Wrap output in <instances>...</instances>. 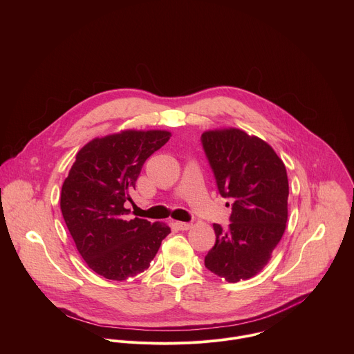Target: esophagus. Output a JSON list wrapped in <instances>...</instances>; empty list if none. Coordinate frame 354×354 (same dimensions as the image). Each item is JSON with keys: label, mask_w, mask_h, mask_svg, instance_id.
<instances>
[{"label": "esophagus", "mask_w": 354, "mask_h": 354, "mask_svg": "<svg viewBox=\"0 0 354 354\" xmlns=\"http://www.w3.org/2000/svg\"><path fill=\"white\" fill-rule=\"evenodd\" d=\"M176 227L180 230V231H187L190 230L193 225L190 223H183V221H176Z\"/></svg>", "instance_id": "esophagus-1"}]
</instances>
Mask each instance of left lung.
I'll return each mask as SVG.
<instances>
[{
	"label": "left lung",
	"instance_id": "obj_1",
	"mask_svg": "<svg viewBox=\"0 0 354 354\" xmlns=\"http://www.w3.org/2000/svg\"><path fill=\"white\" fill-rule=\"evenodd\" d=\"M201 142L220 194L232 200L228 228L213 224L216 243L205 265L228 283L248 280L269 263L286 230V165L265 140L241 129L207 130Z\"/></svg>",
	"mask_w": 354,
	"mask_h": 354
}]
</instances>
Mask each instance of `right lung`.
<instances>
[{"label": "right lung", "instance_id": "add662e5", "mask_svg": "<svg viewBox=\"0 0 354 354\" xmlns=\"http://www.w3.org/2000/svg\"><path fill=\"white\" fill-rule=\"evenodd\" d=\"M169 137L167 130H122L91 140L75 156L60 207L80 255L105 279L122 281L148 269L171 232L165 223L130 220L126 209L145 160Z\"/></svg>", "mask_w": 354, "mask_h": 354}]
</instances>
